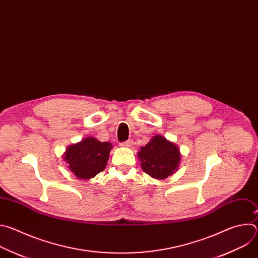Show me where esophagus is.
I'll list each match as a JSON object with an SVG mask.
<instances>
[{
    "mask_svg": "<svg viewBox=\"0 0 258 258\" xmlns=\"http://www.w3.org/2000/svg\"><path fill=\"white\" fill-rule=\"evenodd\" d=\"M132 144H133V141L132 140H127V141H124V142L120 143V146H122V147H130Z\"/></svg>",
    "mask_w": 258,
    "mask_h": 258,
    "instance_id": "obj_1",
    "label": "esophagus"
}]
</instances>
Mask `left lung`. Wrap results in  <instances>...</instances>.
I'll return each instance as SVG.
<instances>
[{"label":"left lung","instance_id":"obj_1","mask_svg":"<svg viewBox=\"0 0 258 258\" xmlns=\"http://www.w3.org/2000/svg\"><path fill=\"white\" fill-rule=\"evenodd\" d=\"M143 170L157 179L172 174L179 163L178 147L161 136H155L138 153Z\"/></svg>","mask_w":258,"mask_h":258}]
</instances>
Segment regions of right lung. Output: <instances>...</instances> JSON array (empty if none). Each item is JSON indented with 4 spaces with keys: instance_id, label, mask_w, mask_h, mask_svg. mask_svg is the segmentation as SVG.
<instances>
[{
    "instance_id": "1",
    "label": "right lung",
    "mask_w": 258,
    "mask_h": 258,
    "mask_svg": "<svg viewBox=\"0 0 258 258\" xmlns=\"http://www.w3.org/2000/svg\"><path fill=\"white\" fill-rule=\"evenodd\" d=\"M111 149V143L100 142L90 137L69 146L63 159L79 178L88 179L105 169Z\"/></svg>"
}]
</instances>
